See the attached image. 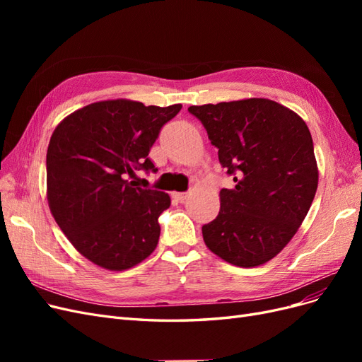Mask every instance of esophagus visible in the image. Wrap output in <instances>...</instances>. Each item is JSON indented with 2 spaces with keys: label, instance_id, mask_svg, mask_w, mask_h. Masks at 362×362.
Wrapping results in <instances>:
<instances>
[{
  "label": "esophagus",
  "instance_id": "obj_1",
  "mask_svg": "<svg viewBox=\"0 0 362 362\" xmlns=\"http://www.w3.org/2000/svg\"><path fill=\"white\" fill-rule=\"evenodd\" d=\"M172 198H173V201H177V202H184L185 198H187V193H184V192H173V193H172Z\"/></svg>",
  "mask_w": 362,
  "mask_h": 362
}]
</instances>
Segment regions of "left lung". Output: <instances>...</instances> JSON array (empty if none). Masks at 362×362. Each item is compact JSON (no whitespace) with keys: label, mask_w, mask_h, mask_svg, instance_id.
Here are the masks:
<instances>
[{"label":"left lung","mask_w":362,"mask_h":362,"mask_svg":"<svg viewBox=\"0 0 362 362\" xmlns=\"http://www.w3.org/2000/svg\"><path fill=\"white\" fill-rule=\"evenodd\" d=\"M189 112L235 182L221 190V211L202 226L204 242L229 264H264L298 233L315 196L319 169L310 129L299 115L264 98Z\"/></svg>","instance_id":"8db88e82"}]
</instances>
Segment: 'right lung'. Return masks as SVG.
Segmentation results:
<instances>
[{
	"instance_id": "right-lung-1",
	"label": "right lung",
	"mask_w": 362,
	"mask_h": 362,
	"mask_svg": "<svg viewBox=\"0 0 362 362\" xmlns=\"http://www.w3.org/2000/svg\"><path fill=\"white\" fill-rule=\"evenodd\" d=\"M181 107L101 101L74 112L54 129L47 152L49 210L93 264L127 270L157 247L158 217L170 198L139 187L134 180L137 170L157 172L148 154Z\"/></svg>"
}]
</instances>
